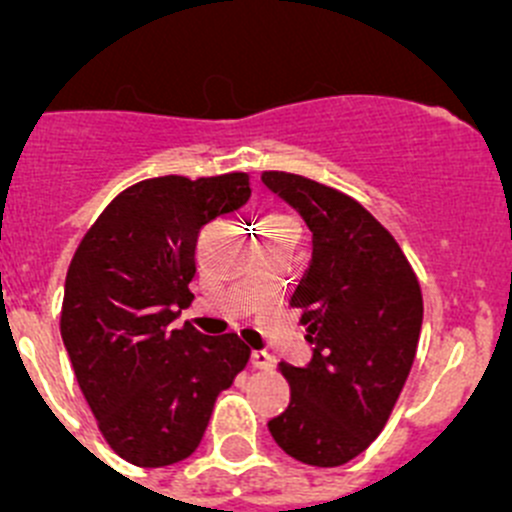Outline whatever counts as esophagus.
Here are the masks:
<instances>
[{
  "mask_svg": "<svg viewBox=\"0 0 512 512\" xmlns=\"http://www.w3.org/2000/svg\"><path fill=\"white\" fill-rule=\"evenodd\" d=\"M252 366H257V369H272L275 366V356L270 352H265V349H255L250 356Z\"/></svg>",
  "mask_w": 512,
  "mask_h": 512,
  "instance_id": "34e87169",
  "label": "esophagus"
}]
</instances>
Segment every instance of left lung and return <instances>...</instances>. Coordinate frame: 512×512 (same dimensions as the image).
Segmentation results:
<instances>
[{
    "label": "left lung",
    "mask_w": 512,
    "mask_h": 512,
    "mask_svg": "<svg viewBox=\"0 0 512 512\" xmlns=\"http://www.w3.org/2000/svg\"><path fill=\"white\" fill-rule=\"evenodd\" d=\"M262 183L312 230V260L289 299L302 309L312 361H282L292 396L267 428L307 466H344L379 436L409 379L421 285L394 235L359 200L285 170H265Z\"/></svg>",
    "instance_id": "obj_1"
}]
</instances>
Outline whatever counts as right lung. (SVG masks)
<instances>
[{
    "label": "right lung",
    "instance_id": "add662e5",
    "mask_svg": "<svg viewBox=\"0 0 512 512\" xmlns=\"http://www.w3.org/2000/svg\"><path fill=\"white\" fill-rule=\"evenodd\" d=\"M250 175L148 178L118 193L71 257L61 339L108 446L141 468L188 458L245 369L237 334L185 322L203 225L250 200Z\"/></svg>",
    "mask_w": 512,
    "mask_h": 512
}]
</instances>
